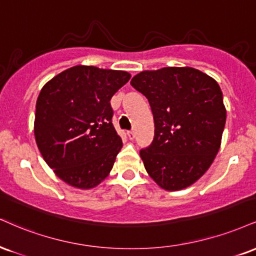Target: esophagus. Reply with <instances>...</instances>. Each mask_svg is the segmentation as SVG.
<instances>
[{
    "label": "esophagus",
    "mask_w": 256,
    "mask_h": 256,
    "mask_svg": "<svg viewBox=\"0 0 256 256\" xmlns=\"http://www.w3.org/2000/svg\"><path fill=\"white\" fill-rule=\"evenodd\" d=\"M128 137L130 138V140H134V130L128 131Z\"/></svg>",
    "instance_id": "esophagus-1"
}]
</instances>
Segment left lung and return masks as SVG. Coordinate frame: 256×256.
Listing matches in <instances>:
<instances>
[{"mask_svg": "<svg viewBox=\"0 0 256 256\" xmlns=\"http://www.w3.org/2000/svg\"><path fill=\"white\" fill-rule=\"evenodd\" d=\"M131 86L148 98L155 136L140 154L148 174L167 190L186 188L216 158L226 110L218 83L193 68L142 72Z\"/></svg>", "mask_w": 256, "mask_h": 256, "instance_id": "left-lung-1", "label": "left lung"}]
</instances>
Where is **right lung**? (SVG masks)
Returning a JSON list of instances; mask_svg holds the SVG:
<instances>
[{"mask_svg": "<svg viewBox=\"0 0 256 256\" xmlns=\"http://www.w3.org/2000/svg\"><path fill=\"white\" fill-rule=\"evenodd\" d=\"M131 75L76 66L40 90L34 136L39 152L58 178L78 188L98 186L122 146L112 124L110 98Z\"/></svg>", "mask_w": 256, "mask_h": 256, "instance_id": "1", "label": "right lung"}]
</instances>
